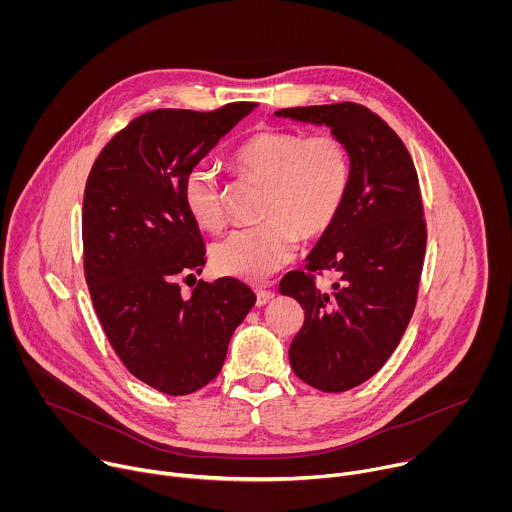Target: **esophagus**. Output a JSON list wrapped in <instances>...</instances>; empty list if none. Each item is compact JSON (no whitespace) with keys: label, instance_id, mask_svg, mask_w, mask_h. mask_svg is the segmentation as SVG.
<instances>
[{"label":"esophagus","instance_id":"obj_1","mask_svg":"<svg viewBox=\"0 0 512 512\" xmlns=\"http://www.w3.org/2000/svg\"><path fill=\"white\" fill-rule=\"evenodd\" d=\"M255 294H257V306H265L273 298L271 289H255Z\"/></svg>","mask_w":512,"mask_h":512}]
</instances>
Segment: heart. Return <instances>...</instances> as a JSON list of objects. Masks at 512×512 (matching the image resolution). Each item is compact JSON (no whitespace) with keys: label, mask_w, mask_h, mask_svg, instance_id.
I'll return each mask as SVG.
<instances>
[{"label":"heart","mask_w":512,"mask_h":512,"mask_svg":"<svg viewBox=\"0 0 512 512\" xmlns=\"http://www.w3.org/2000/svg\"><path fill=\"white\" fill-rule=\"evenodd\" d=\"M235 166L265 184V223L235 229L216 241L210 263L221 275L263 281L291 261L300 237L316 239L332 227L348 190L350 158L346 145L330 133L306 137L300 131L263 129L241 143ZM182 200L200 229L223 227L221 188L210 166L188 170Z\"/></svg>","instance_id":"b5f03b06"}]
</instances>
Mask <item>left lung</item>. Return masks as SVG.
Wrapping results in <instances>:
<instances>
[{"mask_svg": "<svg viewBox=\"0 0 512 512\" xmlns=\"http://www.w3.org/2000/svg\"><path fill=\"white\" fill-rule=\"evenodd\" d=\"M275 115L330 127L350 158L336 221L306 271H289L279 283V294L306 310L289 346L291 369L314 389L342 393L383 367L413 316L427 239L419 180L399 135L367 107L334 103ZM324 268L341 275L330 292L313 281Z\"/></svg>", "mask_w": 512, "mask_h": 512, "instance_id": "obj_1", "label": "left lung"}]
</instances>
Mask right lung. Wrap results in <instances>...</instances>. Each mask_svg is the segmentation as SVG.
Returning a JSON list of instances; mask_svg holds the SVG:
<instances>
[{
  "label": "right lung",
  "mask_w": 512,
  "mask_h": 512,
  "mask_svg": "<svg viewBox=\"0 0 512 512\" xmlns=\"http://www.w3.org/2000/svg\"><path fill=\"white\" fill-rule=\"evenodd\" d=\"M255 107L145 113L105 145L87 180L83 247L95 312L127 371L166 395H190L221 373L257 300L233 277L198 281L190 296L178 285L206 263L184 176Z\"/></svg>",
  "instance_id": "right-lung-1"
}]
</instances>
